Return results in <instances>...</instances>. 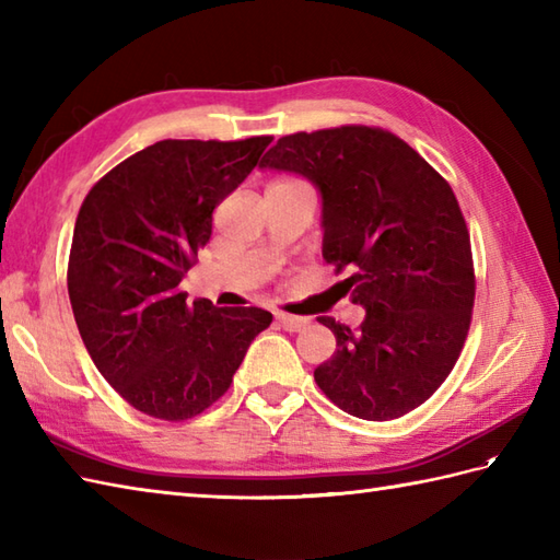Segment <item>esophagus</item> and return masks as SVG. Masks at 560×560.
<instances>
[{
	"label": "esophagus",
	"mask_w": 560,
	"mask_h": 560,
	"mask_svg": "<svg viewBox=\"0 0 560 560\" xmlns=\"http://www.w3.org/2000/svg\"><path fill=\"white\" fill-rule=\"evenodd\" d=\"M277 323L287 331H301L307 325V319L299 315H289V313H277Z\"/></svg>",
	"instance_id": "34e87169"
}]
</instances>
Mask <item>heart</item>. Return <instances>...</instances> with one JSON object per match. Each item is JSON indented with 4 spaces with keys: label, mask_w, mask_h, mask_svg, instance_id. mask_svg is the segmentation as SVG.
I'll list each match as a JSON object with an SVG mask.
<instances>
[{
    "label": "heart",
    "mask_w": 560,
    "mask_h": 560,
    "mask_svg": "<svg viewBox=\"0 0 560 560\" xmlns=\"http://www.w3.org/2000/svg\"><path fill=\"white\" fill-rule=\"evenodd\" d=\"M277 183H295V180H277Z\"/></svg>",
    "instance_id": "1"
}]
</instances>
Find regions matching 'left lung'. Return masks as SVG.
I'll list each match as a JSON object with an SVG mask.
<instances>
[{
  "mask_svg": "<svg viewBox=\"0 0 560 560\" xmlns=\"http://www.w3.org/2000/svg\"><path fill=\"white\" fill-rule=\"evenodd\" d=\"M259 168L299 173L323 195V257L353 303L359 329L319 317L337 351L315 383L341 411L392 421L445 383L471 325L467 221L447 180L407 141L380 127L343 125L281 137Z\"/></svg>",
  "mask_w": 560,
  "mask_h": 560,
  "instance_id": "obj_1",
  "label": "left lung"
}]
</instances>
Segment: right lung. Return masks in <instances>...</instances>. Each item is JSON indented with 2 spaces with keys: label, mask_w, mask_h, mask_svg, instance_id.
<instances>
[{
  "label": "right lung",
  "mask_w": 560,
  "mask_h": 560,
  "mask_svg": "<svg viewBox=\"0 0 560 560\" xmlns=\"http://www.w3.org/2000/svg\"><path fill=\"white\" fill-rule=\"evenodd\" d=\"M271 137L163 139L91 187L71 237L67 289L89 355L127 404L187 421L229 392L261 307L187 303L180 281L209 243L213 209Z\"/></svg>",
  "instance_id": "obj_1"
}]
</instances>
